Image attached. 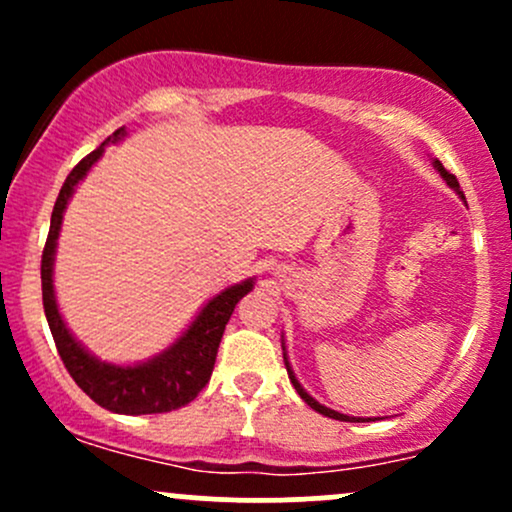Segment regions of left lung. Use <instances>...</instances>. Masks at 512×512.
<instances>
[{
  "label": "left lung",
  "instance_id": "8db88e82",
  "mask_svg": "<svg viewBox=\"0 0 512 512\" xmlns=\"http://www.w3.org/2000/svg\"><path fill=\"white\" fill-rule=\"evenodd\" d=\"M433 168H436L438 173L443 175V180L448 182V185H450V190H455L457 195H460V199H464L462 190H460V182H457L455 175L448 173V170L443 168V163L436 161V158H433ZM281 349H284V363H286V373H289V378H291L293 387H296V392H298V395H301V399H303L305 404H308L310 409H315L317 414H322V416H330V419H337V421H351V424H363V421H370V419H361V416H346V414H339V411H334V409H330V407H325V404H320V402H317L315 397H310L308 392L303 390V385L298 383L296 373H293V368H291V363H289V354H286V344H284V337H281Z\"/></svg>",
  "mask_w": 512,
  "mask_h": 512
}]
</instances>
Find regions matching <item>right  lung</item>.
Returning a JSON list of instances; mask_svg holds the SVG:
<instances>
[{"label":"right lung","mask_w":512,"mask_h":512,"mask_svg":"<svg viewBox=\"0 0 512 512\" xmlns=\"http://www.w3.org/2000/svg\"><path fill=\"white\" fill-rule=\"evenodd\" d=\"M125 134V127L117 129L113 137L105 139L96 151H91L84 161H79V166L64 180L60 197H57L55 209H52L48 243H45L43 264H40L43 305L64 368L69 370L74 383L93 402L101 404L103 409L115 411V414H163V411L185 407L209 383L223 330H226L228 320H231L236 303L255 286V276L240 281V284L228 286V289L216 293L214 298H209L195 315V320L187 325V330L173 344L166 346L161 354L146 358V361L129 363V366L101 361L69 332L67 322L62 320L60 308H57L55 279H52L64 211H67V204L74 195L76 185L86 178L88 170L96 166L98 158L103 156L105 146L117 144L120 139H125Z\"/></svg>","instance_id":"1"}]
</instances>
